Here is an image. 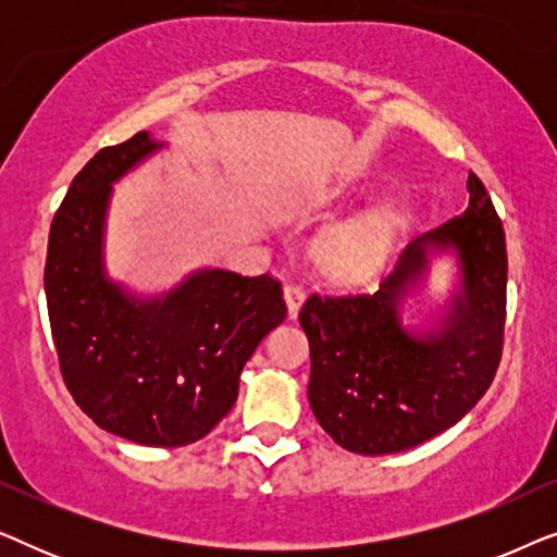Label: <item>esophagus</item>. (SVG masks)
I'll return each instance as SVG.
<instances>
[{
  "label": "esophagus",
  "instance_id": "1",
  "mask_svg": "<svg viewBox=\"0 0 557 557\" xmlns=\"http://www.w3.org/2000/svg\"><path fill=\"white\" fill-rule=\"evenodd\" d=\"M284 299H286L288 317L296 319V314H299L301 301H304V288L296 286V284H286V286H284Z\"/></svg>",
  "mask_w": 557,
  "mask_h": 557
}]
</instances>
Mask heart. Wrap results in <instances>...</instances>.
I'll return each mask as SVG.
<instances>
[{
	"label": "heart",
	"instance_id": "heart-1",
	"mask_svg": "<svg viewBox=\"0 0 557 557\" xmlns=\"http://www.w3.org/2000/svg\"><path fill=\"white\" fill-rule=\"evenodd\" d=\"M330 208H339L342 195L326 197ZM400 231V218L393 208H372L347 223L332 227L317 246V265L337 284H362L383 269Z\"/></svg>",
	"mask_w": 557,
	"mask_h": 557
}]
</instances>
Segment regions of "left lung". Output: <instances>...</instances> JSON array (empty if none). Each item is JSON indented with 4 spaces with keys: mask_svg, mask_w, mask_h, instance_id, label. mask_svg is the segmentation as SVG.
I'll use <instances>...</instances> for the list:
<instances>
[{
    "mask_svg": "<svg viewBox=\"0 0 557 557\" xmlns=\"http://www.w3.org/2000/svg\"><path fill=\"white\" fill-rule=\"evenodd\" d=\"M469 208L418 235L372 294H311L299 311L309 337V406L342 448L398 454L459 423L499 368L507 309L505 227L482 180L469 174ZM454 252L460 288L437 326L399 322L401 301L430 258Z\"/></svg>",
    "mask_w": 557,
    "mask_h": 557,
    "instance_id": "obj_1",
    "label": "left lung"
}]
</instances>
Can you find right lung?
<instances>
[{"mask_svg": "<svg viewBox=\"0 0 557 557\" xmlns=\"http://www.w3.org/2000/svg\"><path fill=\"white\" fill-rule=\"evenodd\" d=\"M164 141L139 132L75 174L50 225L45 296L67 391L103 431L141 446L208 436L238 398L243 364L286 319L269 273L193 271L159 296L109 278L103 231L113 182Z\"/></svg>", "mask_w": 557, "mask_h": 557, "instance_id": "1", "label": "right lung"}]
</instances>
